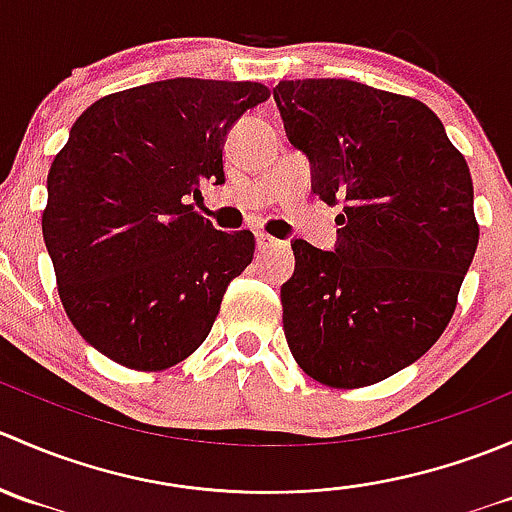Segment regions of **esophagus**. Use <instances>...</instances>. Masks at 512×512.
<instances>
[{
	"label": "esophagus",
	"instance_id": "34e87169",
	"mask_svg": "<svg viewBox=\"0 0 512 512\" xmlns=\"http://www.w3.org/2000/svg\"><path fill=\"white\" fill-rule=\"evenodd\" d=\"M280 245V240H275V237H270L267 232H257V250L265 252V250H272V247Z\"/></svg>",
	"mask_w": 512,
	"mask_h": 512
}]
</instances>
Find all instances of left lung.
I'll return each mask as SVG.
<instances>
[{
  "instance_id": "left-lung-1",
  "label": "left lung",
  "mask_w": 512,
  "mask_h": 512,
  "mask_svg": "<svg viewBox=\"0 0 512 512\" xmlns=\"http://www.w3.org/2000/svg\"><path fill=\"white\" fill-rule=\"evenodd\" d=\"M285 133L312 193L344 203L337 245L292 242L282 319L294 361L337 389L414 364L456 309L478 247L466 158L426 103L349 79L280 81Z\"/></svg>"
}]
</instances>
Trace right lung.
<instances>
[{
	"label": "right lung",
	"mask_w": 512,
	"mask_h": 512,
	"mask_svg": "<svg viewBox=\"0 0 512 512\" xmlns=\"http://www.w3.org/2000/svg\"><path fill=\"white\" fill-rule=\"evenodd\" d=\"M267 98L252 81L165 79L98 98L71 126L41 230L66 314L96 352L158 371L205 342L255 237L215 230L188 200L203 180L225 183L227 131Z\"/></svg>",
	"instance_id": "obj_1"
}]
</instances>
